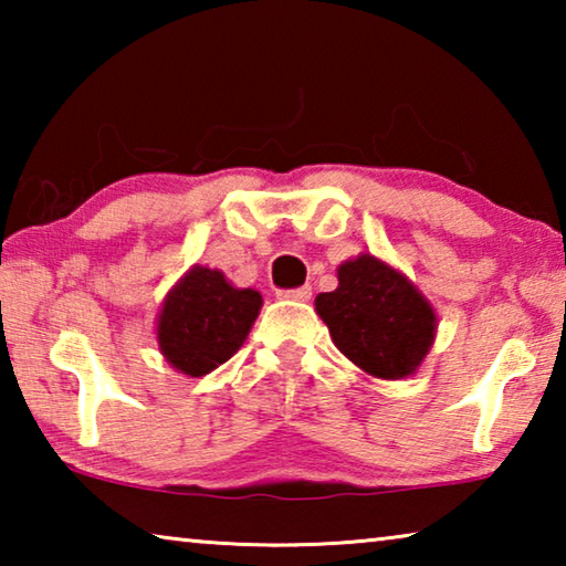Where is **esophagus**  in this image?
Returning <instances> with one entry per match:
<instances>
[{"mask_svg": "<svg viewBox=\"0 0 566 566\" xmlns=\"http://www.w3.org/2000/svg\"><path fill=\"white\" fill-rule=\"evenodd\" d=\"M282 296V300H294V302H306L312 296V286L304 284V286H296V290H280L276 292Z\"/></svg>", "mask_w": 566, "mask_h": 566, "instance_id": "1", "label": "esophagus"}]
</instances>
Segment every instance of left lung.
Returning a JSON list of instances; mask_svg holds the SVG:
<instances>
[{
    "instance_id": "obj_1",
    "label": "left lung",
    "mask_w": 566,
    "mask_h": 566,
    "mask_svg": "<svg viewBox=\"0 0 566 566\" xmlns=\"http://www.w3.org/2000/svg\"><path fill=\"white\" fill-rule=\"evenodd\" d=\"M339 286L317 296V312L344 357L367 375H415L434 342L437 317L405 274L371 254L339 266Z\"/></svg>"
}]
</instances>
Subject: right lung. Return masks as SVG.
<instances>
[{
    "label": "right lung",
    "instance_id": "right-lung-1",
    "mask_svg": "<svg viewBox=\"0 0 566 566\" xmlns=\"http://www.w3.org/2000/svg\"><path fill=\"white\" fill-rule=\"evenodd\" d=\"M260 306V292L234 290L222 272L195 266L161 306L159 349L175 369L205 377L242 347Z\"/></svg>",
    "mask_w": 566,
    "mask_h": 566
}]
</instances>
